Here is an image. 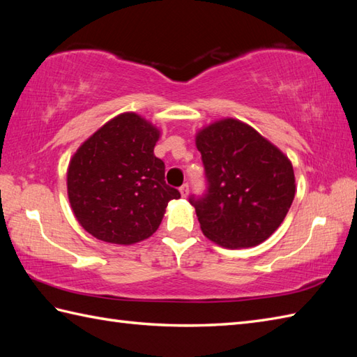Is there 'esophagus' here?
<instances>
[{
  "label": "esophagus",
  "mask_w": 357,
  "mask_h": 357,
  "mask_svg": "<svg viewBox=\"0 0 357 357\" xmlns=\"http://www.w3.org/2000/svg\"><path fill=\"white\" fill-rule=\"evenodd\" d=\"M179 192H181V196H183V198H187L188 192H190V187H188V184H183L179 187Z\"/></svg>",
  "instance_id": "obj_1"
}]
</instances>
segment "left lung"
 Wrapping results in <instances>:
<instances>
[{
	"label": "left lung",
	"instance_id": "left-lung-1",
	"mask_svg": "<svg viewBox=\"0 0 357 357\" xmlns=\"http://www.w3.org/2000/svg\"><path fill=\"white\" fill-rule=\"evenodd\" d=\"M206 192L190 196L201 230L225 248L261 244L282 224L294 199V173L278 147L238 119L196 136Z\"/></svg>",
	"mask_w": 357,
	"mask_h": 357
}]
</instances>
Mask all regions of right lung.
I'll return each instance as SVG.
<instances>
[{
  "mask_svg": "<svg viewBox=\"0 0 357 357\" xmlns=\"http://www.w3.org/2000/svg\"><path fill=\"white\" fill-rule=\"evenodd\" d=\"M159 130L136 113L104 124L73 155L67 193L82 229L110 244L147 239L181 193L165 183V165L153 153Z\"/></svg>",
  "mask_w": 357,
  "mask_h": 357,
  "instance_id": "1",
  "label": "right lung"
}]
</instances>
